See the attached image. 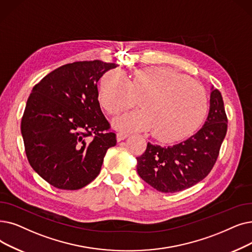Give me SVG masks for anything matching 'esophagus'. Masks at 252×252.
Listing matches in <instances>:
<instances>
[{"label":"esophagus","mask_w":252,"mask_h":252,"mask_svg":"<svg viewBox=\"0 0 252 252\" xmlns=\"http://www.w3.org/2000/svg\"><path fill=\"white\" fill-rule=\"evenodd\" d=\"M127 137H128V134H126V133H123V132H119V133L116 134V139H117L118 142L126 139Z\"/></svg>","instance_id":"esophagus-1"}]
</instances>
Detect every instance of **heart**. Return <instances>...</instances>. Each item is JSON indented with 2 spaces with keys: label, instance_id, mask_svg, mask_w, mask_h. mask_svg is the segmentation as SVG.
Returning <instances> with one entry per match:
<instances>
[{
  "label": "heart",
  "instance_id": "1",
  "mask_svg": "<svg viewBox=\"0 0 252 252\" xmlns=\"http://www.w3.org/2000/svg\"><path fill=\"white\" fill-rule=\"evenodd\" d=\"M140 110L120 116L114 126L122 130L153 129L162 142H173L191 135L208 111L204 87L173 69L150 67L138 70L130 81L119 70L104 75L100 86V102L111 115H117L137 104Z\"/></svg>",
  "mask_w": 252,
  "mask_h": 252
}]
</instances>
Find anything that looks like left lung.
Segmentation results:
<instances>
[{
	"label": "left lung",
	"instance_id": "8db88e82",
	"mask_svg": "<svg viewBox=\"0 0 252 252\" xmlns=\"http://www.w3.org/2000/svg\"><path fill=\"white\" fill-rule=\"evenodd\" d=\"M227 130L222 95L212 89L210 110L198 133L179 144H147L137 158L139 176L161 192H178L202 181L213 169Z\"/></svg>",
	"mask_w": 252,
	"mask_h": 252
}]
</instances>
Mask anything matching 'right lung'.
Masks as SVG:
<instances>
[{
  "mask_svg": "<svg viewBox=\"0 0 252 252\" xmlns=\"http://www.w3.org/2000/svg\"><path fill=\"white\" fill-rule=\"evenodd\" d=\"M117 64H63L32 87L21 119L31 167L52 187L76 190L100 174L116 135L101 111L97 81Z\"/></svg>",
  "mask_w": 252,
  "mask_h": 252,
  "instance_id": "obj_1",
  "label": "right lung"
}]
</instances>
